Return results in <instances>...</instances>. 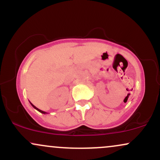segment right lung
Segmentation results:
<instances>
[{
  "instance_id": "1",
  "label": "right lung",
  "mask_w": 160,
  "mask_h": 160,
  "mask_svg": "<svg viewBox=\"0 0 160 160\" xmlns=\"http://www.w3.org/2000/svg\"><path fill=\"white\" fill-rule=\"evenodd\" d=\"M30 103H31V102H30ZM31 104H32V107H33V108H34V109H36V110H37V111H39V112H40V113H44V114H46V113H47V112H45V111H41V110L38 109V108H36V107H35V106H34V104H32V103H31Z\"/></svg>"
}]
</instances>
